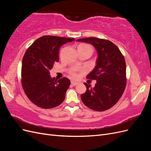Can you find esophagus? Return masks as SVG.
<instances>
[{
	"instance_id": "obj_1",
	"label": "esophagus",
	"mask_w": 151,
	"mask_h": 151,
	"mask_svg": "<svg viewBox=\"0 0 151 151\" xmlns=\"http://www.w3.org/2000/svg\"><path fill=\"white\" fill-rule=\"evenodd\" d=\"M71 84H72V86H76V85L78 84V83H77V82H74V81H71Z\"/></svg>"
}]
</instances>
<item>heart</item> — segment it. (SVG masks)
<instances>
[{"instance_id":"b5f03b06","label":"heart","mask_w":151,"mask_h":151,"mask_svg":"<svg viewBox=\"0 0 151 151\" xmlns=\"http://www.w3.org/2000/svg\"><path fill=\"white\" fill-rule=\"evenodd\" d=\"M78 48H83V49H86V48H91V49H92V48H91L89 45H87V44H81L78 46ZM71 75L73 77H77V74H76V72H72Z\"/></svg>"}]
</instances>
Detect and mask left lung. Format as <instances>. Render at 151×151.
<instances>
[{
  "label": "left lung",
  "instance_id": "8db88e82",
  "mask_svg": "<svg viewBox=\"0 0 151 151\" xmlns=\"http://www.w3.org/2000/svg\"><path fill=\"white\" fill-rule=\"evenodd\" d=\"M76 41L91 44L98 52L96 65L86 77L87 79L96 80V84L91 88L90 84L84 83L86 91L81 94L82 101L93 110H107L118 101L125 91V58L119 48L109 40L91 37Z\"/></svg>",
  "mask_w": 151,
  "mask_h": 151
}]
</instances>
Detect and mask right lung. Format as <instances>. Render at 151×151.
I'll return each mask as SVG.
<instances>
[{
  "label": "right lung",
  "mask_w": 151,
  "mask_h": 151,
  "mask_svg": "<svg viewBox=\"0 0 151 151\" xmlns=\"http://www.w3.org/2000/svg\"><path fill=\"white\" fill-rule=\"evenodd\" d=\"M55 36H43L27 49L22 58L21 84L27 97L36 106L45 109L56 107L65 99L70 80L52 78L50 70L59 60V49L74 41Z\"/></svg>",
  "instance_id": "1"
}]
</instances>
